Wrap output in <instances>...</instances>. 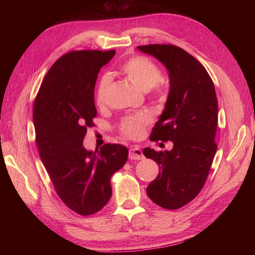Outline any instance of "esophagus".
<instances>
[{
  "label": "esophagus",
  "mask_w": 255,
  "mask_h": 255,
  "mask_svg": "<svg viewBox=\"0 0 255 255\" xmlns=\"http://www.w3.org/2000/svg\"><path fill=\"white\" fill-rule=\"evenodd\" d=\"M128 157L129 159H133V160H139L143 158V154L142 151L139 149V146H133V148H130L129 153H128Z\"/></svg>",
  "instance_id": "34e87169"
}]
</instances>
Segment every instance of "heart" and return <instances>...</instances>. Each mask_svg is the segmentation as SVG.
Listing matches in <instances>:
<instances>
[{
	"label": "heart",
	"instance_id": "b5f03b06",
	"mask_svg": "<svg viewBox=\"0 0 255 255\" xmlns=\"http://www.w3.org/2000/svg\"><path fill=\"white\" fill-rule=\"evenodd\" d=\"M120 71L132 81L138 88L143 91L155 89L156 94H160L158 83L163 79L160 68L149 59L141 55H136L126 60L120 67ZM110 78L107 75L100 79L96 90V103L102 107L106 101L107 89L110 85ZM151 122V116L145 112H139L123 117L120 121V133L128 138H138L143 133L144 127Z\"/></svg>",
	"mask_w": 255,
	"mask_h": 255
}]
</instances>
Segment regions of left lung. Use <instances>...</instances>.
Returning <instances> with one entry per match:
<instances>
[{
  "mask_svg": "<svg viewBox=\"0 0 255 255\" xmlns=\"http://www.w3.org/2000/svg\"><path fill=\"white\" fill-rule=\"evenodd\" d=\"M137 49L158 59L170 82L165 110L150 139L170 140L173 148L159 152L143 149V155L155 160L160 170L146 194L160 207L177 210L201 191L217 151L215 86L202 64L176 45L148 44Z\"/></svg>",
  "mask_w": 255,
  "mask_h": 255,
  "instance_id": "8db88e82",
  "label": "left lung"
}]
</instances>
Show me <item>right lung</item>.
I'll use <instances>...</instances> for the list:
<instances>
[{
	"label": "right lung",
	"mask_w": 255,
	"mask_h": 255,
	"mask_svg": "<svg viewBox=\"0 0 255 255\" xmlns=\"http://www.w3.org/2000/svg\"><path fill=\"white\" fill-rule=\"evenodd\" d=\"M116 51H71L50 68L33 110L36 143L56 194L70 210L92 215L112 197L111 177L125 166L128 150L105 143L87 151L83 140L97 116L95 85Z\"/></svg>",
	"instance_id": "right-lung-1"
}]
</instances>
